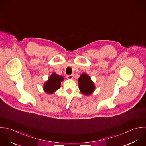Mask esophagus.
Segmentation results:
<instances>
[{
	"label": "esophagus",
	"instance_id": "1",
	"mask_svg": "<svg viewBox=\"0 0 146 146\" xmlns=\"http://www.w3.org/2000/svg\"><path fill=\"white\" fill-rule=\"evenodd\" d=\"M66 77H67V78L69 79V80H72V79H73V76H72V75H68V76H66Z\"/></svg>",
	"mask_w": 146,
	"mask_h": 146
}]
</instances>
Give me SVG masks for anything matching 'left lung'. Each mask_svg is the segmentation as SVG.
I'll return each mask as SVG.
<instances>
[{
    "instance_id": "obj_1",
    "label": "left lung",
    "mask_w": 146,
    "mask_h": 146,
    "mask_svg": "<svg viewBox=\"0 0 146 146\" xmlns=\"http://www.w3.org/2000/svg\"><path fill=\"white\" fill-rule=\"evenodd\" d=\"M80 92L85 95H90L95 91V86L91 78L85 73H82L78 80Z\"/></svg>"
}]
</instances>
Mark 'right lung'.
<instances>
[{"mask_svg":"<svg viewBox=\"0 0 146 146\" xmlns=\"http://www.w3.org/2000/svg\"><path fill=\"white\" fill-rule=\"evenodd\" d=\"M64 80V77L56 73H53L46 81L43 85L44 91L49 94H52L60 88L61 82Z\"/></svg>","mask_w":146,"mask_h":146,"instance_id":"obj_1","label":"right lung"}]
</instances>
